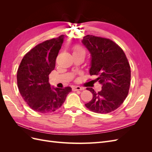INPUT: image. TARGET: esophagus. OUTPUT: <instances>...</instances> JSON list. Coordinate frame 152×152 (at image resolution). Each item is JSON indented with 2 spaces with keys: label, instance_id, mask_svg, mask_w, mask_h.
<instances>
[{
  "label": "esophagus",
  "instance_id": "obj_1",
  "mask_svg": "<svg viewBox=\"0 0 152 152\" xmlns=\"http://www.w3.org/2000/svg\"><path fill=\"white\" fill-rule=\"evenodd\" d=\"M84 88H82V87H80V86H73L72 87V90L73 91H81V90H83Z\"/></svg>",
  "mask_w": 152,
  "mask_h": 152
}]
</instances>
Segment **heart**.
Segmentation results:
<instances>
[{
	"mask_svg": "<svg viewBox=\"0 0 152 152\" xmlns=\"http://www.w3.org/2000/svg\"><path fill=\"white\" fill-rule=\"evenodd\" d=\"M84 52V50L82 49L81 47L79 45H75V46L73 47V54H77V53H80Z\"/></svg>",
	"mask_w": 152,
	"mask_h": 152,
	"instance_id": "b5f03b06",
	"label": "heart"
}]
</instances>
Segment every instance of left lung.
Returning <instances> with one entry per match:
<instances>
[{"mask_svg": "<svg viewBox=\"0 0 152 152\" xmlns=\"http://www.w3.org/2000/svg\"><path fill=\"white\" fill-rule=\"evenodd\" d=\"M82 43L91 54L90 74L97 75L95 81L102 86L98 93L87 87L93 98L85 104L86 107L98 113L113 112L123 103L129 90L131 68L126 54L108 39L87 35Z\"/></svg>", "mask_w": 152, "mask_h": 152, "instance_id": "left-lung-1", "label": "left lung"}]
</instances>
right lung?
I'll list each match as a JSON object with an SVG mask.
<instances>
[{"label": "right lung", "instance_id": "obj_1", "mask_svg": "<svg viewBox=\"0 0 152 152\" xmlns=\"http://www.w3.org/2000/svg\"><path fill=\"white\" fill-rule=\"evenodd\" d=\"M65 35L45 40L37 45L23 58L17 72V83L23 98L35 112L42 113L56 111L72 91L51 87L49 75L55 68L56 59Z\"/></svg>", "mask_w": 152, "mask_h": 152}]
</instances>
